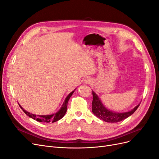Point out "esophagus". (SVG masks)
<instances>
[{
    "label": "esophagus",
    "mask_w": 159,
    "mask_h": 159,
    "mask_svg": "<svg viewBox=\"0 0 159 159\" xmlns=\"http://www.w3.org/2000/svg\"><path fill=\"white\" fill-rule=\"evenodd\" d=\"M91 82H92V79H91V78H89V77H88V78H85V80H84V84H91Z\"/></svg>",
    "instance_id": "34e87169"
}]
</instances>
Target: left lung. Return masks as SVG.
<instances>
[{"mask_svg": "<svg viewBox=\"0 0 159 159\" xmlns=\"http://www.w3.org/2000/svg\"><path fill=\"white\" fill-rule=\"evenodd\" d=\"M93 94V102H92V112L100 119L103 120L105 122L107 123H117L125 119L134 113V111L137 109L140 103L138 104L136 107H134L131 111L127 112L119 113L113 111L110 109H108L102 102L99 96L96 94L93 91H92Z\"/></svg>", "mask_w": 159, "mask_h": 159, "instance_id": "1", "label": "left lung"}]
</instances>
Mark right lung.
<instances>
[{"label":"right lung","instance_id":"1","mask_svg":"<svg viewBox=\"0 0 159 159\" xmlns=\"http://www.w3.org/2000/svg\"><path fill=\"white\" fill-rule=\"evenodd\" d=\"M75 90V89L74 91H72L70 93L68 94V95L66 98L64 102L63 103V105H62L61 108L58 111H57L56 113H55L54 114L46 115H35L33 113H30L29 112L26 111L25 109H24L21 107V105L19 103L18 104H19V106L21 107L23 111L25 112L28 117H30L34 120H36L37 121L42 122V123H54L56 121H59L60 119H61L65 115V114L67 111V106H68V101H69L71 96L72 95V94L74 93Z\"/></svg>","mask_w":159,"mask_h":159}]
</instances>
